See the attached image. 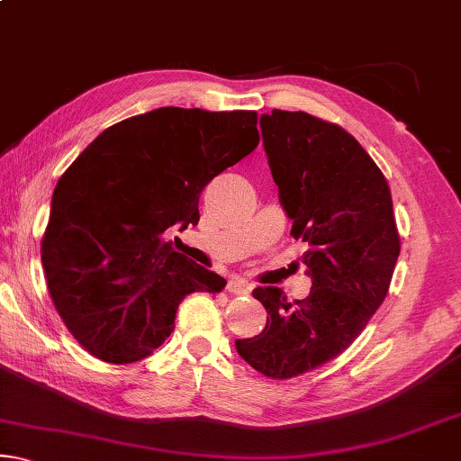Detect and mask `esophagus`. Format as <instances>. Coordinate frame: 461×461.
<instances>
[{
  "mask_svg": "<svg viewBox=\"0 0 461 461\" xmlns=\"http://www.w3.org/2000/svg\"><path fill=\"white\" fill-rule=\"evenodd\" d=\"M228 291L233 294H248L249 293V285L246 280H240V278H233L228 283Z\"/></svg>",
  "mask_w": 461,
  "mask_h": 461,
  "instance_id": "1",
  "label": "esophagus"
}]
</instances>
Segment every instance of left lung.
<instances>
[{"label": "left lung", "instance_id": "left-lung-1", "mask_svg": "<svg viewBox=\"0 0 461 461\" xmlns=\"http://www.w3.org/2000/svg\"><path fill=\"white\" fill-rule=\"evenodd\" d=\"M260 128L313 286L303 301H286L276 286L254 288L267 327L236 339V349L264 376L286 380L338 357L364 331L388 293L401 238L386 178L352 134L283 109L264 113Z\"/></svg>", "mask_w": 461, "mask_h": 461}]
</instances>
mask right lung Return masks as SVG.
Listing matches in <instances>:
<instances>
[{
  "label": "right lung",
  "mask_w": 461,
  "mask_h": 461,
  "mask_svg": "<svg viewBox=\"0 0 461 461\" xmlns=\"http://www.w3.org/2000/svg\"><path fill=\"white\" fill-rule=\"evenodd\" d=\"M256 112L158 107L101 131L59 178L42 267L67 330L99 360L150 356L191 293L225 278L167 236L199 221V194L260 142Z\"/></svg>",
  "instance_id": "add662e5"
}]
</instances>
